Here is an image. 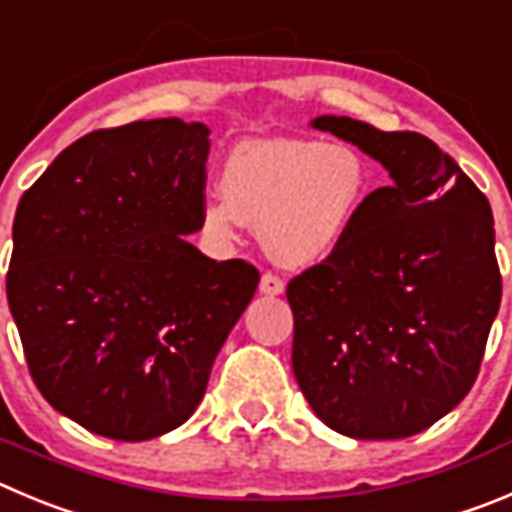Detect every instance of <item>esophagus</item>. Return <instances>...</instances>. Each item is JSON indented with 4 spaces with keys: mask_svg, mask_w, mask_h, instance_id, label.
Returning a JSON list of instances; mask_svg holds the SVG:
<instances>
[{
    "mask_svg": "<svg viewBox=\"0 0 512 512\" xmlns=\"http://www.w3.org/2000/svg\"><path fill=\"white\" fill-rule=\"evenodd\" d=\"M285 290L283 280L275 275V272H265L260 278V293L262 295H280Z\"/></svg>",
    "mask_w": 512,
    "mask_h": 512,
    "instance_id": "esophagus-1",
    "label": "esophagus"
}]
</instances>
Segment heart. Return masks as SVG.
I'll use <instances>...</instances> for the list:
<instances>
[{
	"label": "heart",
	"instance_id": "1",
	"mask_svg": "<svg viewBox=\"0 0 512 512\" xmlns=\"http://www.w3.org/2000/svg\"><path fill=\"white\" fill-rule=\"evenodd\" d=\"M369 191V164L348 143L245 141L222 166L224 199H204L202 219L219 237H234L242 222L252 224L272 260L308 267L346 240Z\"/></svg>",
	"mask_w": 512,
	"mask_h": 512
}]
</instances>
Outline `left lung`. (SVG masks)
<instances>
[{"label": "left lung", "mask_w": 512, "mask_h": 512, "mask_svg": "<svg viewBox=\"0 0 512 512\" xmlns=\"http://www.w3.org/2000/svg\"><path fill=\"white\" fill-rule=\"evenodd\" d=\"M313 126L381 161L391 184L288 283L295 379L346 437H412L465 399L485 356L503 295L490 202L422 133L346 116Z\"/></svg>", "instance_id": "obj_1"}]
</instances>
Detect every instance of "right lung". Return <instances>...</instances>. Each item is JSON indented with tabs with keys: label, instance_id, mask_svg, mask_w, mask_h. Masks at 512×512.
Segmentation results:
<instances>
[{
	"label": "right lung",
	"instance_id": "add662e5",
	"mask_svg": "<svg viewBox=\"0 0 512 512\" xmlns=\"http://www.w3.org/2000/svg\"><path fill=\"white\" fill-rule=\"evenodd\" d=\"M207 136L179 118L100 128L19 199L7 300L32 381L100 437L184 424L260 283L184 240L204 227Z\"/></svg>",
	"mask_w": 512,
	"mask_h": 512
}]
</instances>
